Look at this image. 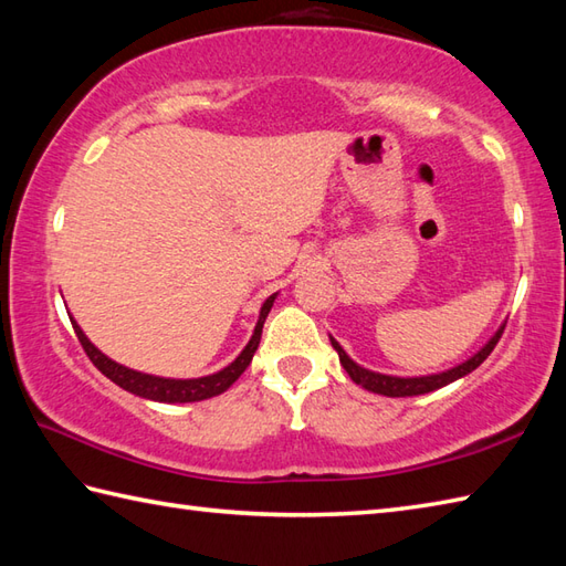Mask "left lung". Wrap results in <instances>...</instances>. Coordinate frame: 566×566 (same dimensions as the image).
<instances>
[{"mask_svg": "<svg viewBox=\"0 0 566 566\" xmlns=\"http://www.w3.org/2000/svg\"><path fill=\"white\" fill-rule=\"evenodd\" d=\"M503 328H506V326H501L496 331L494 338H491L474 357H469L467 363L457 365V367H452L448 371H440V375H428V377L379 375V371H371V369H365V367H359L357 363H353V359L347 357L343 347L338 345V340L331 338V345L335 347V353H338L340 365L345 367L347 375H350V379L355 384H359V387H365L367 391H375V394H381V396H418V394L436 391L440 387H448V384H452L454 379H460V377L469 375V371H472V369H476L491 355V350H494L496 343L501 340Z\"/></svg>", "mask_w": 566, "mask_h": 566, "instance_id": "1", "label": "left lung"}]
</instances>
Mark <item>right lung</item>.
Masks as SVG:
<instances>
[{
    "label": "right lung",
    "mask_w": 566,
    "mask_h": 566,
    "mask_svg": "<svg viewBox=\"0 0 566 566\" xmlns=\"http://www.w3.org/2000/svg\"><path fill=\"white\" fill-rule=\"evenodd\" d=\"M274 296L276 294H272L268 302L262 304L255 333H252V338L245 345V350L240 353L233 359V363L228 365V367H223L221 371H216V375H209V377H199V379H165V377H153V375H143V371H136V369H128L124 365L114 363V359H109L104 353H99L97 347H94L87 340V335L82 333V328L77 326L75 321H72V328H75L77 340L82 343L84 353H87V357L92 359V365L97 367L104 377H109L114 384H118V387H122V389L136 394V396H143V399L163 401V403L203 401V399H211V396L223 394L240 375H243L245 367L250 365L252 355H255L258 345H260L264 318H268V314H270V308L274 304Z\"/></svg>",
    "instance_id": "obj_1"
}]
</instances>
